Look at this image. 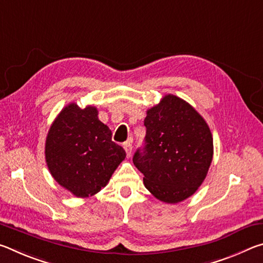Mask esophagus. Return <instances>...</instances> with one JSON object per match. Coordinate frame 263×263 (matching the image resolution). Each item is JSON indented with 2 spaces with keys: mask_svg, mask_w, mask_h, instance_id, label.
Instances as JSON below:
<instances>
[{
  "mask_svg": "<svg viewBox=\"0 0 263 263\" xmlns=\"http://www.w3.org/2000/svg\"><path fill=\"white\" fill-rule=\"evenodd\" d=\"M123 147H124V149H125V152H126V155H127V157H130L131 153H132V144H131V141H126V142H124V144H123Z\"/></svg>",
  "mask_w": 263,
  "mask_h": 263,
  "instance_id": "esophagus-1",
  "label": "esophagus"
}]
</instances>
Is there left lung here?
<instances>
[{
	"instance_id": "obj_1",
	"label": "left lung",
	"mask_w": 263,
	"mask_h": 263,
	"mask_svg": "<svg viewBox=\"0 0 263 263\" xmlns=\"http://www.w3.org/2000/svg\"><path fill=\"white\" fill-rule=\"evenodd\" d=\"M145 145L133 155L144 184L164 203L190 197L206 177L213 139L204 118L184 100L168 94L147 110Z\"/></svg>"
}]
</instances>
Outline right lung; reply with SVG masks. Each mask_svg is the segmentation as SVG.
<instances>
[{
    "instance_id": "obj_1",
    "label": "right lung",
    "mask_w": 263,
    "mask_h": 263,
    "mask_svg": "<svg viewBox=\"0 0 263 263\" xmlns=\"http://www.w3.org/2000/svg\"><path fill=\"white\" fill-rule=\"evenodd\" d=\"M97 115L95 106L81 109L69 103L58 115L46 137L45 159L51 175L81 198L104 188L126 157Z\"/></svg>"
}]
</instances>
